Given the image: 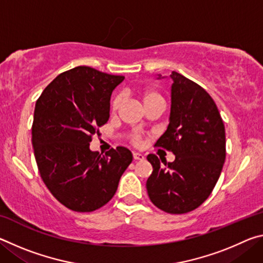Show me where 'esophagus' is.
<instances>
[{"label":"esophagus","mask_w":263,"mask_h":263,"mask_svg":"<svg viewBox=\"0 0 263 263\" xmlns=\"http://www.w3.org/2000/svg\"><path fill=\"white\" fill-rule=\"evenodd\" d=\"M133 159H135V160H144L145 157H144V154L135 152V153H133Z\"/></svg>","instance_id":"1"}]
</instances>
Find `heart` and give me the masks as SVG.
Returning <instances> with one entry per match:
<instances>
[{
    "label": "heart",
    "mask_w": 263,
    "mask_h": 263,
    "mask_svg": "<svg viewBox=\"0 0 263 263\" xmlns=\"http://www.w3.org/2000/svg\"><path fill=\"white\" fill-rule=\"evenodd\" d=\"M142 100H144L146 108L152 104H155V103H163L162 96L155 90H145L144 92H142ZM122 102H123V95L122 94L116 95L112 99V101H111V105H110L111 110L112 111L118 110V108L122 104ZM132 141L135 142V144H139V142L141 141V135L139 132L132 133Z\"/></svg>",
    "instance_id": "1"
}]
</instances>
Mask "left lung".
Here are the masks:
<instances>
[{"instance_id":"8db88e82","label":"left lung","mask_w":263,"mask_h":263,"mask_svg":"<svg viewBox=\"0 0 263 263\" xmlns=\"http://www.w3.org/2000/svg\"><path fill=\"white\" fill-rule=\"evenodd\" d=\"M171 78L169 124L155 146L171 151L175 160L162 165L148 154L153 172L146 188L160 210L181 215L198 208L215 188L225 162V126L215 101L199 84L177 72Z\"/></svg>"}]
</instances>
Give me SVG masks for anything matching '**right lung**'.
Returning <instances> with one entry per match:
<instances>
[{"label": "right lung", "mask_w": 263, "mask_h": 263, "mask_svg": "<svg viewBox=\"0 0 263 263\" xmlns=\"http://www.w3.org/2000/svg\"><path fill=\"white\" fill-rule=\"evenodd\" d=\"M124 80L87 66L61 73L35 102L32 145L41 176L66 208L91 212L116 194L132 153L123 146L102 155L89 148L109 121L110 97Z\"/></svg>", "instance_id": "1"}]
</instances>
